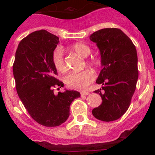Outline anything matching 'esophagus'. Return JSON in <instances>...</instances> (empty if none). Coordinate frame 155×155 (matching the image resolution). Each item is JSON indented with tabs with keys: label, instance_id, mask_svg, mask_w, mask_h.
Masks as SVG:
<instances>
[{
	"label": "esophagus",
	"instance_id": "1",
	"mask_svg": "<svg viewBox=\"0 0 155 155\" xmlns=\"http://www.w3.org/2000/svg\"><path fill=\"white\" fill-rule=\"evenodd\" d=\"M87 94H89V92H88V91H81V96L87 95Z\"/></svg>",
	"mask_w": 155,
	"mask_h": 155
}]
</instances>
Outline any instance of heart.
<instances>
[{"instance_id": "1", "label": "heart", "mask_w": 155, "mask_h": 155, "mask_svg": "<svg viewBox=\"0 0 155 155\" xmlns=\"http://www.w3.org/2000/svg\"><path fill=\"white\" fill-rule=\"evenodd\" d=\"M71 49L82 57H87L91 53V49L83 42H76L71 46ZM52 61L56 69L60 72H65L67 66L64 60V52L62 48L58 46L53 50L52 54ZM93 67H98L100 61L94 60L88 62ZM94 80V74L91 70H85L81 72H71L65 77V83L69 87L77 90L86 89L91 82Z\"/></svg>"}]
</instances>
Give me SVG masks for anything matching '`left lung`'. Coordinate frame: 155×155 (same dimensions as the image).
<instances>
[{"mask_svg": "<svg viewBox=\"0 0 155 155\" xmlns=\"http://www.w3.org/2000/svg\"><path fill=\"white\" fill-rule=\"evenodd\" d=\"M96 43L101 56L102 71L96 83L102 88V104L92 110L102 121L118 120L127 112L136 89L138 79L137 54L131 39L119 28H102L89 36Z\"/></svg>", "mask_w": 155, "mask_h": 155, "instance_id": "8db88e82", "label": "left lung"}]
</instances>
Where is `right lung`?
Listing matches in <instances>:
<instances>
[{"mask_svg":"<svg viewBox=\"0 0 155 155\" xmlns=\"http://www.w3.org/2000/svg\"><path fill=\"white\" fill-rule=\"evenodd\" d=\"M58 43V37L46 30L34 31L19 42L13 65L16 90L25 108L35 121L48 127L68 120L71 102L81 96L73 90L53 92L54 87H64L55 78L57 71L52 61Z\"/></svg>","mask_w":155,"mask_h":155,"instance_id":"obj_1","label":"right lung"}]
</instances>
